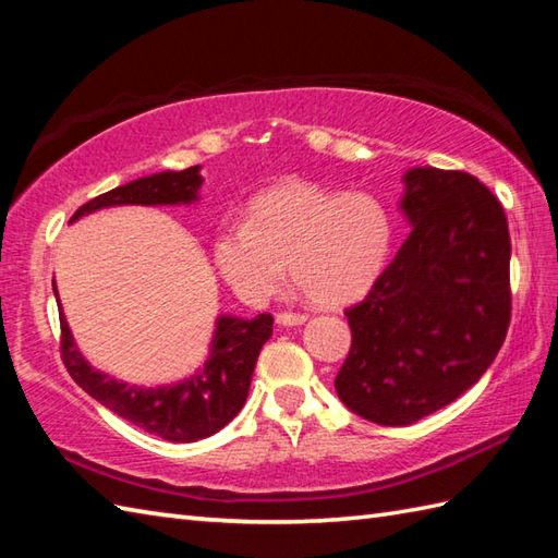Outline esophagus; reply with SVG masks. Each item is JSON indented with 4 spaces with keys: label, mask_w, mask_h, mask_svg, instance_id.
I'll return each mask as SVG.
<instances>
[{
    "label": "esophagus",
    "mask_w": 558,
    "mask_h": 558,
    "mask_svg": "<svg viewBox=\"0 0 558 558\" xmlns=\"http://www.w3.org/2000/svg\"><path fill=\"white\" fill-rule=\"evenodd\" d=\"M276 322L280 326H300L306 322V316L300 314V312H278L276 314Z\"/></svg>",
    "instance_id": "1"
}]
</instances>
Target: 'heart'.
I'll use <instances>...</instances> for the list:
<instances>
[{
    "label": "heart",
    "instance_id": "1",
    "mask_svg": "<svg viewBox=\"0 0 558 558\" xmlns=\"http://www.w3.org/2000/svg\"><path fill=\"white\" fill-rule=\"evenodd\" d=\"M390 252V218L369 194H333L306 182L248 201L244 222L213 240V260L246 304L266 302L286 280L322 306H340L369 290Z\"/></svg>",
    "mask_w": 558,
    "mask_h": 558
}]
</instances>
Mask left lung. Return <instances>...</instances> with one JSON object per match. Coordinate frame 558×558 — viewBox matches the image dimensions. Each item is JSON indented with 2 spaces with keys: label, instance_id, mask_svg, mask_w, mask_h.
<instances>
[{
  "label": "left lung",
  "instance_id": "obj_1",
  "mask_svg": "<svg viewBox=\"0 0 558 558\" xmlns=\"http://www.w3.org/2000/svg\"><path fill=\"white\" fill-rule=\"evenodd\" d=\"M412 232L345 310L352 345L336 390L360 417L408 426L450 405L499 354L511 324V234L501 201L460 170L414 168Z\"/></svg>",
  "mask_w": 558,
  "mask_h": 558
}]
</instances>
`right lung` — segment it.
<instances>
[{"label":"right lung","mask_w":558,"mask_h":558,"mask_svg":"<svg viewBox=\"0 0 558 558\" xmlns=\"http://www.w3.org/2000/svg\"><path fill=\"white\" fill-rule=\"evenodd\" d=\"M198 186V165L182 172L141 177V180L90 198L88 204H83L71 216V220H78L81 216L98 208L122 204H189V201L196 198ZM59 328H62V338H59L62 362L69 376L88 396L96 398L100 405L112 410L114 414H120L126 422L138 426V429L156 434L165 438V441L192 444L198 441V438L220 432L244 408L258 352L272 336V316L258 314L256 318H246V322L234 316H220L216 338H213L210 360L206 362L204 372H198L184 384L168 388L126 386L90 369L88 362L81 357V352L74 345L64 314H59Z\"/></svg>","instance_id":"right-lung-1"}]
</instances>
